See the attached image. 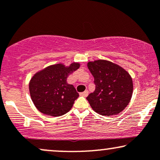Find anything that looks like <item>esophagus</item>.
I'll list each match as a JSON object with an SVG mask.
<instances>
[{
	"mask_svg": "<svg viewBox=\"0 0 160 160\" xmlns=\"http://www.w3.org/2000/svg\"><path fill=\"white\" fill-rule=\"evenodd\" d=\"M88 94H89V92H88V90H86V91H84L83 92H80V96L86 97L88 95Z\"/></svg>",
	"mask_w": 160,
	"mask_h": 160,
	"instance_id": "34e87169",
	"label": "esophagus"
}]
</instances>
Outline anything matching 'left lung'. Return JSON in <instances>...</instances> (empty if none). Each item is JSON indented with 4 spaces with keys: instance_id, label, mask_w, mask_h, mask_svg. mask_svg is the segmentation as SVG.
Returning a JSON list of instances; mask_svg holds the SVG:
<instances>
[{
    "instance_id": "obj_1",
    "label": "left lung",
    "mask_w": 160,
    "mask_h": 160,
    "mask_svg": "<svg viewBox=\"0 0 160 160\" xmlns=\"http://www.w3.org/2000/svg\"><path fill=\"white\" fill-rule=\"evenodd\" d=\"M95 89L86 99L92 110L102 116L117 115L127 107L132 96L130 74L120 65L108 60L89 62Z\"/></svg>"
}]
</instances>
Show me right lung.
<instances>
[{
  "label": "right lung",
  "instance_id": "add662e5",
  "mask_svg": "<svg viewBox=\"0 0 160 160\" xmlns=\"http://www.w3.org/2000/svg\"><path fill=\"white\" fill-rule=\"evenodd\" d=\"M80 63L69 66L58 63L37 72L29 82V92L34 106L43 114L60 117L68 113L78 98L74 86L67 78L80 68Z\"/></svg>",
  "mask_w": 160,
  "mask_h": 160
}]
</instances>
